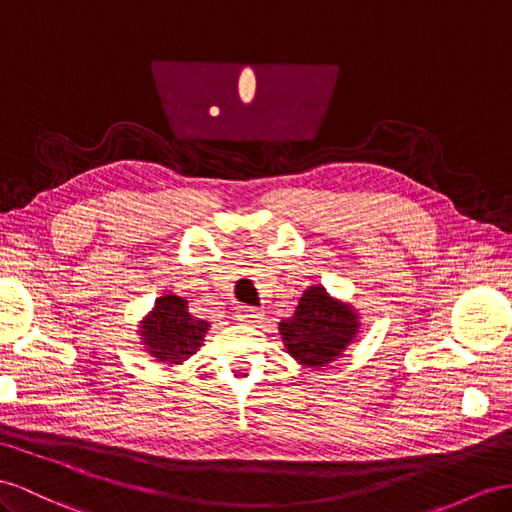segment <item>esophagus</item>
I'll list each match as a JSON object with an SVG mask.
<instances>
[{"instance_id": "34e87169", "label": "esophagus", "mask_w": 512, "mask_h": 512, "mask_svg": "<svg viewBox=\"0 0 512 512\" xmlns=\"http://www.w3.org/2000/svg\"><path fill=\"white\" fill-rule=\"evenodd\" d=\"M261 316H264V313H261V309H257V307H251V305L235 307V318L242 322H259Z\"/></svg>"}]
</instances>
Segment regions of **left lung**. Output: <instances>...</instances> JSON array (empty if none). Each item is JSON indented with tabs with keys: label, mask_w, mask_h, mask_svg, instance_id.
<instances>
[{
	"label": "left lung",
	"mask_w": 512,
	"mask_h": 512,
	"mask_svg": "<svg viewBox=\"0 0 512 512\" xmlns=\"http://www.w3.org/2000/svg\"><path fill=\"white\" fill-rule=\"evenodd\" d=\"M279 329L287 352L296 361L311 368H324L346 350L359 322L352 309L333 300L324 287H309L294 316L283 320Z\"/></svg>",
	"instance_id": "left-lung-1"
}]
</instances>
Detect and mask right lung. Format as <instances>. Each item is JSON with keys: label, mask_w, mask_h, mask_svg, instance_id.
Instances as JSON below:
<instances>
[{"label": "right lung", "mask_w": 512, "mask_h": 512, "mask_svg": "<svg viewBox=\"0 0 512 512\" xmlns=\"http://www.w3.org/2000/svg\"><path fill=\"white\" fill-rule=\"evenodd\" d=\"M207 326L205 320L194 318L188 311V300L166 294L142 322L140 335L157 361L181 363L201 348Z\"/></svg>", "instance_id": "1"}]
</instances>
